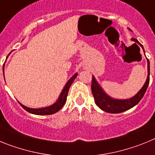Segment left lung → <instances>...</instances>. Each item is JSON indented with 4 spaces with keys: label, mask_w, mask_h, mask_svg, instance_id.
Instances as JSON below:
<instances>
[{
    "label": "left lung",
    "mask_w": 155,
    "mask_h": 155,
    "mask_svg": "<svg viewBox=\"0 0 155 155\" xmlns=\"http://www.w3.org/2000/svg\"><path fill=\"white\" fill-rule=\"evenodd\" d=\"M132 40L137 42L138 44L141 46L142 49L143 50V46L138 42L137 39L132 38ZM143 52H144V50H143ZM147 71H148L147 78L143 87L138 91V93L135 96L130 98V99L125 100L115 99V98H110L109 95H107L104 92L103 90L102 89V87H100L99 84H98V82L95 81L94 78L92 76L91 91H92V94L93 96H94L95 104L102 110L109 113H123V112H125V111L128 110V109L135 106L137 104L139 103L140 101L143 98V94H145L146 90H147V87H148L149 81H150V63H149L148 59H147Z\"/></svg>",
    "instance_id": "8db88e82"
}]
</instances>
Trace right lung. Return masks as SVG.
I'll return each mask as SVG.
<instances>
[{"label": "right lung", "instance_id": "1", "mask_svg": "<svg viewBox=\"0 0 155 155\" xmlns=\"http://www.w3.org/2000/svg\"><path fill=\"white\" fill-rule=\"evenodd\" d=\"M3 73H4V67H3ZM78 76V74H75L71 79L68 81V83L66 84V85L64 86V89H63L62 92H61V95L59 97L58 100L57 101V102L53 104V105H50V106H48V107L45 108H41V109H31V108H28L26 106L23 105L22 104H21L20 102H18L20 105H21V107L26 110L27 112L30 113H32V114L35 115H52L53 113H56L57 112H58L61 108L63 107L65 104L66 101H67V97H68V91H69V88L71 87V85L72 84L73 81H74V79L76 78V77Z\"/></svg>", "mask_w": 155, "mask_h": 155}]
</instances>
